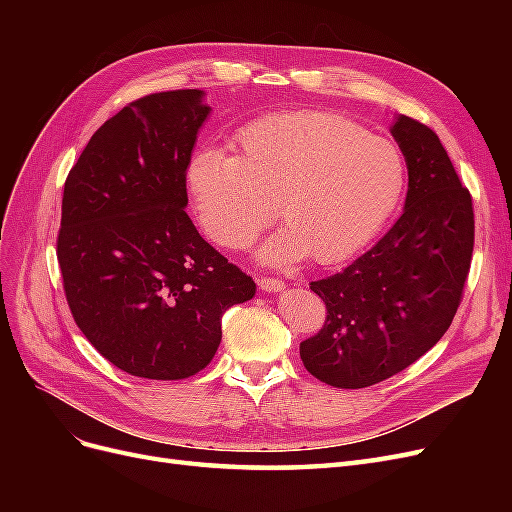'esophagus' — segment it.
I'll return each instance as SVG.
<instances>
[{
	"mask_svg": "<svg viewBox=\"0 0 512 512\" xmlns=\"http://www.w3.org/2000/svg\"><path fill=\"white\" fill-rule=\"evenodd\" d=\"M258 288L262 292H282L286 288V284L282 280H277V277H260Z\"/></svg>",
	"mask_w": 512,
	"mask_h": 512,
	"instance_id": "1",
	"label": "esophagus"
}]
</instances>
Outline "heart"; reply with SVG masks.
<instances>
[{
	"mask_svg": "<svg viewBox=\"0 0 512 512\" xmlns=\"http://www.w3.org/2000/svg\"><path fill=\"white\" fill-rule=\"evenodd\" d=\"M205 235L250 245L277 205L286 230L258 252L271 267L309 254L333 265L376 235L404 192V160L386 138L331 113L273 115L247 126L237 153L203 149L185 170Z\"/></svg>",
	"mask_w": 512,
	"mask_h": 512,
	"instance_id": "heart-1",
	"label": "heart"
}]
</instances>
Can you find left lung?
<instances>
[{
    "label": "left lung",
    "mask_w": 512,
    "mask_h": 512,
    "mask_svg": "<svg viewBox=\"0 0 512 512\" xmlns=\"http://www.w3.org/2000/svg\"><path fill=\"white\" fill-rule=\"evenodd\" d=\"M391 134L408 166L404 213L350 267L309 284L327 305V320L301 342V359L337 389L382 382L436 346L470 271L472 196L438 134L406 115L395 117Z\"/></svg>",
    "instance_id": "1"
}]
</instances>
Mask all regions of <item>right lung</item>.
<instances>
[{"label": "right lung", "instance_id": "add662e5", "mask_svg": "<svg viewBox=\"0 0 512 512\" xmlns=\"http://www.w3.org/2000/svg\"><path fill=\"white\" fill-rule=\"evenodd\" d=\"M209 113L200 89L123 106L64 185L57 260L70 312L130 376L198 374L218 352L226 309L256 292L185 213V170Z\"/></svg>", "mask_w": 512, "mask_h": 512}]
</instances>
